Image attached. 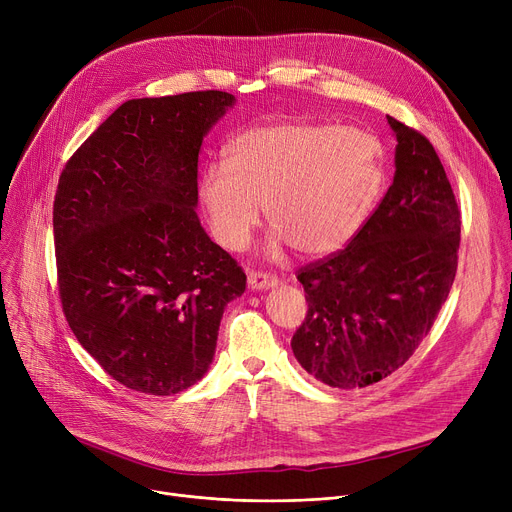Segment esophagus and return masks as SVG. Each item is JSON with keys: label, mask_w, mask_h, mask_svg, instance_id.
<instances>
[{"label": "esophagus", "mask_w": 512, "mask_h": 512, "mask_svg": "<svg viewBox=\"0 0 512 512\" xmlns=\"http://www.w3.org/2000/svg\"><path fill=\"white\" fill-rule=\"evenodd\" d=\"M247 282H249V288H251V290H267V288L278 286L280 280H278V276H274V274L251 272L249 278H247Z\"/></svg>", "instance_id": "34e87169"}]
</instances>
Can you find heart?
I'll list each match as a JSON object with an SVG mask.
<instances>
[{"instance_id":"obj_1","label":"heart","mask_w":512,"mask_h":512,"mask_svg":"<svg viewBox=\"0 0 512 512\" xmlns=\"http://www.w3.org/2000/svg\"><path fill=\"white\" fill-rule=\"evenodd\" d=\"M226 164L203 170L199 197L215 240L247 247L265 218L267 251L292 245L303 255L342 249L365 222L384 184V149L359 126L272 122L236 134Z\"/></svg>"}]
</instances>
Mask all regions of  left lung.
Here are the masks:
<instances>
[{
	"label": "left lung",
	"mask_w": 512,
	"mask_h": 512,
	"mask_svg": "<svg viewBox=\"0 0 512 512\" xmlns=\"http://www.w3.org/2000/svg\"><path fill=\"white\" fill-rule=\"evenodd\" d=\"M394 180L342 251L299 270L309 303L292 353L315 380L365 388L405 365L448 299L461 209L421 132L388 116Z\"/></svg>",
	"instance_id": "8db88e82"
}]
</instances>
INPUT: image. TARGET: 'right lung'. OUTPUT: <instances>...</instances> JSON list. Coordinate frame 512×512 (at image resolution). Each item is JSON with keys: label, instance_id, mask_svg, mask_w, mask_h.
<instances>
[{"label": "right lung", "instance_id": "add662e5", "mask_svg": "<svg viewBox=\"0 0 512 512\" xmlns=\"http://www.w3.org/2000/svg\"><path fill=\"white\" fill-rule=\"evenodd\" d=\"M236 103L226 91L130 99L76 149L53 201L68 326L122 386L170 396L207 373L220 321L247 286L207 236L203 137Z\"/></svg>", "mask_w": 512, "mask_h": 512}]
</instances>
